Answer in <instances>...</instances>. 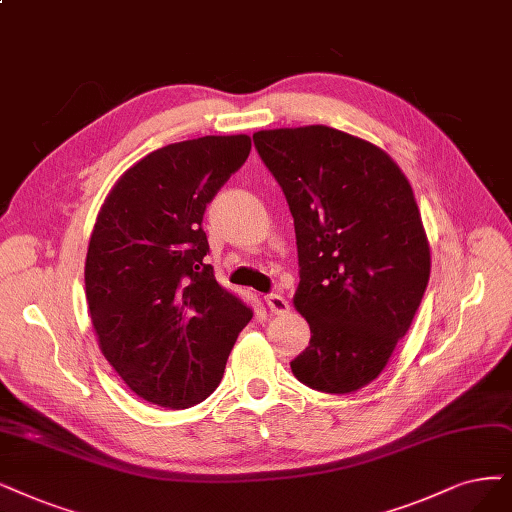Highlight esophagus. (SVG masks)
Instances as JSON below:
<instances>
[{
    "label": "esophagus",
    "mask_w": 512,
    "mask_h": 512,
    "mask_svg": "<svg viewBox=\"0 0 512 512\" xmlns=\"http://www.w3.org/2000/svg\"><path fill=\"white\" fill-rule=\"evenodd\" d=\"M266 304H268L272 314H285V312H289V301L282 297V295H278V293L266 295Z\"/></svg>",
    "instance_id": "1"
}]
</instances>
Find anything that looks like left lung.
I'll use <instances>...</instances> for the list:
<instances>
[{
	"mask_svg": "<svg viewBox=\"0 0 512 512\" xmlns=\"http://www.w3.org/2000/svg\"><path fill=\"white\" fill-rule=\"evenodd\" d=\"M253 143L295 223L293 304L312 337L293 375L318 392H354L382 373L428 285L413 189L386 151L329 126L259 130Z\"/></svg>",
	"mask_w": 512,
	"mask_h": 512,
	"instance_id": "8db88e82",
	"label": "left lung"
}]
</instances>
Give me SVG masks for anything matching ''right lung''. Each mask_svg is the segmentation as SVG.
Returning a JSON list of instances; mask_svg holds the SVG:
<instances>
[{"label":"right lung","instance_id":"obj_1","mask_svg":"<svg viewBox=\"0 0 512 512\" xmlns=\"http://www.w3.org/2000/svg\"><path fill=\"white\" fill-rule=\"evenodd\" d=\"M246 135L151 151L109 192L86 255L99 346L147 403L187 409L219 386L251 308L219 287L202 230L206 204L244 164Z\"/></svg>","mask_w":512,"mask_h":512}]
</instances>
